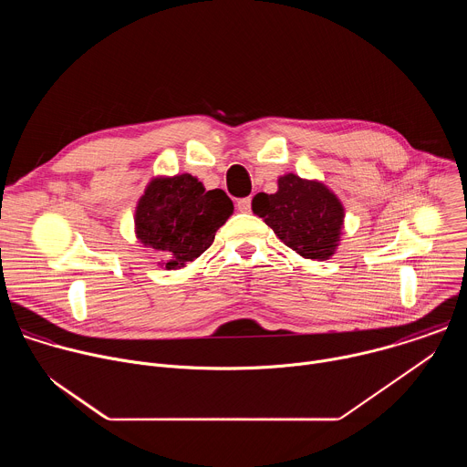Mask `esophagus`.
I'll return each instance as SVG.
<instances>
[{"label":"esophagus","instance_id":"34e87169","mask_svg":"<svg viewBox=\"0 0 467 467\" xmlns=\"http://www.w3.org/2000/svg\"><path fill=\"white\" fill-rule=\"evenodd\" d=\"M236 209H238L240 213H251V197H244V199H238Z\"/></svg>","mask_w":467,"mask_h":467}]
</instances>
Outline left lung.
Segmentation results:
<instances>
[{
  "mask_svg": "<svg viewBox=\"0 0 467 467\" xmlns=\"http://www.w3.org/2000/svg\"><path fill=\"white\" fill-rule=\"evenodd\" d=\"M275 193H256L253 213L303 258L327 260L337 253L346 209L340 197L317 179L285 173Z\"/></svg>",
  "mask_w": 467,
  "mask_h": 467,
  "instance_id": "8db88e82",
  "label": "left lung"
}]
</instances>
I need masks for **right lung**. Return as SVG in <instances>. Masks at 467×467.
I'll return each instance as SVG.
<instances>
[{
  "mask_svg": "<svg viewBox=\"0 0 467 467\" xmlns=\"http://www.w3.org/2000/svg\"><path fill=\"white\" fill-rule=\"evenodd\" d=\"M233 211L223 190H207L190 173L157 175L137 203L135 234L161 254L166 270H181L213 245Z\"/></svg>",
  "mask_w": 467,
  "mask_h": 467,
  "instance_id": "obj_1",
  "label": "right lung"
}]
</instances>
